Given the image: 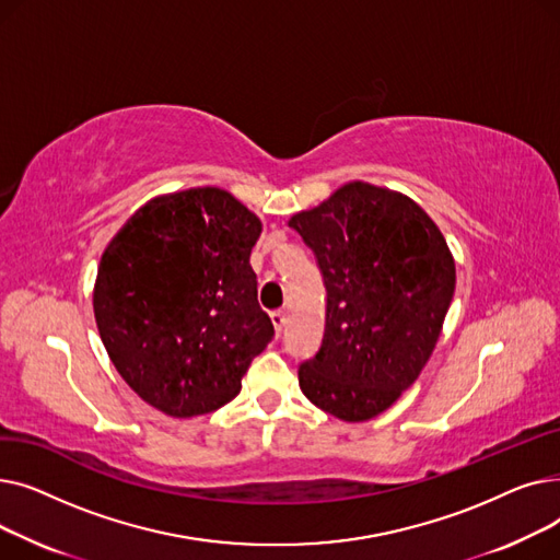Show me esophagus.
I'll return each mask as SVG.
<instances>
[{"instance_id": "obj_1", "label": "esophagus", "mask_w": 560, "mask_h": 560, "mask_svg": "<svg viewBox=\"0 0 560 560\" xmlns=\"http://www.w3.org/2000/svg\"><path fill=\"white\" fill-rule=\"evenodd\" d=\"M270 317H272L275 331H277V334H281V331H283V327H285V313H283V311H272V313H270Z\"/></svg>"}]
</instances>
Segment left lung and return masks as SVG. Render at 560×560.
<instances>
[{
    "mask_svg": "<svg viewBox=\"0 0 560 560\" xmlns=\"http://www.w3.org/2000/svg\"><path fill=\"white\" fill-rule=\"evenodd\" d=\"M315 252L327 288L325 338L300 365L302 393L342 422H368L413 386L456 288L438 224L388 188L349 182L288 220Z\"/></svg>",
    "mask_w": 560,
    "mask_h": 560,
    "instance_id": "1",
    "label": "left lung"
}]
</instances>
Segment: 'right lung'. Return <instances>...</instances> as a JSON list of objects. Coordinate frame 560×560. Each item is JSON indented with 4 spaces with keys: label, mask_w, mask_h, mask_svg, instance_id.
<instances>
[{
    "label": "right lung",
    "mask_w": 560,
    "mask_h": 560,
    "mask_svg": "<svg viewBox=\"0 0 560 560\" xmlns=\"http://www.w3.org/2000/svg\"><path fill=\"white\" fill-rule=\"evenodd\" d=\"M260 220L213 186L159 195L106 245L93 288L102 342L129 388L170 418L224 406L275 336L252 247Z\"/></svg>",
    "instance_id": "1"
}]
</instances>
